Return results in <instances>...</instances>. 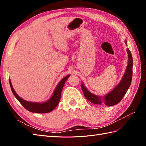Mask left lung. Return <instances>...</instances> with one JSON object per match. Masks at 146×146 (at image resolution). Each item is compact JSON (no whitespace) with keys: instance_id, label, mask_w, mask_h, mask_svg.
Returning a JSON list of instances; mask_svg holds the SVG:
<instances>
[{"instance_id":"1","label":"left lung","mask_w":146,"mask_h":146,"mask_svg":"<svg viewBox=\"0 0 146 146\" xmlns=\"http://www.w3.org/2000/svg\"><path fill=\"white\" fill-rule=\"evenodd\" d=\"M125 43L127 44L126 42ZM127 51L128 56H129V63H128L124 76H123L122 80L118 84V85L116 86V87L111 92H110V93L104 96L103 98L104 100V103L108 107H111V106L116 105L119 102H120L131 85L132 74H133V70H132V68H133V58H132L131 54L129 48H127ZM81 86L83 91L84 96H85L86 99L90 101L91 103L94 104H102V101L100 97L91 94L90 92L87 90L86 88L83 84H82Z\"/></svg>"}]
</instances>
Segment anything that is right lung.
<instances>
[{"instance_id": "1", "label": "right lung", "mask_w": 146, "mask_h": 146, "mask_svg": "<svg viewBox=\"0 0 146 146\" xmlns=\"http://www.w3.org/2000/svg\"><path fill=\"white\" fill-rule=\"evenodd\" d=\"M69 77V75L65 77L63 80L58 83V85H57L54 94H53L52 96V98L46 102H44L42 104L30 102H27L21 98L16 93V92L15 91L14 89H13L10 80L9 81H10L11 89L13 94L15 95L16 98L19 100L21 104L23 105L26 110H27L28 111L30 112H33V113H49L52 111V110H54L56 106L58 105L60 100V98H61V91H62L63 88L64 86V85L66 80H67Z\"/></svg>"}]
</instances>
